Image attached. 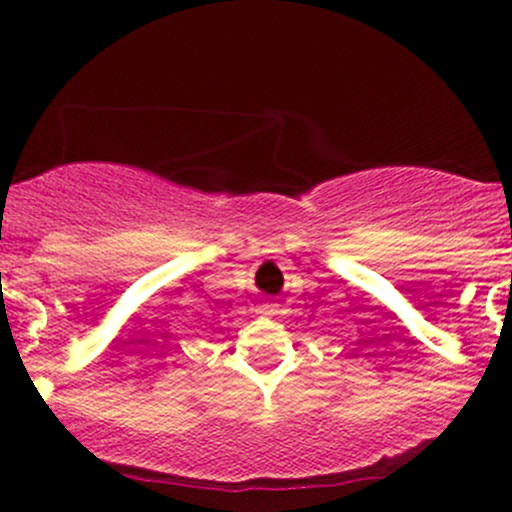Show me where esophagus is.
Wrapping results in <instances>:
<instances>
[{"label": "esophagus", "instance_id": "obj_1", "mask_svg": "<svg viewBox=\"0 0 512 512\" xmlns=\"http://www.w3.org/2000/svg\"><path fill=\"white\" fill-rule=\"evenodd\" d=\"M257 313L264 317H276V315H281V305L279 303H262L260 308H257Z\"/></svg>", "mask_w": 512, "mask_h": 512}]
</instances>
